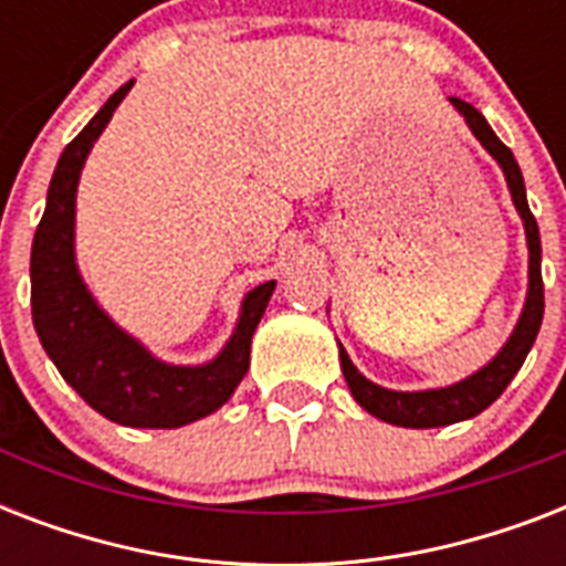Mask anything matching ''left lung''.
I'll list each match as a JSON object with an SVG mask.
<instances>
[{
	"label": "left lung",
	"instance_id": "left-lung-1",
	"mask_svg": "<svg viewBox=\"0 0 566 566\" xmlns=\"http://www.w3.org/2000/svg\"><path fill=\"white\" fill-rule=\"evenodd\" d=\"M452 105L458 114L467 119V126L475 135V140L493 155V161L500 164L509 181L511 199L514 208L523 217V229H526L528 243V293L523 314H520L517 326L511 332L509 344L502 346L496 358L491 364H484L482 370L473 376L461 378L449 387H434V390H387V387L376 385L367 376L358 373L349 355L340 344V370H344L346 385L353 390L355 402L361 405L364 411L378 417V420L390 422V426H405V429H438V426H452V422L470 420L475 413H482L488 405H493L502 396V390L511 385V378L517 376V370L526 361L528 349L535 344L541 323H544V279H541V231H537V220L528 211L526 202V185H523V172H520L514 155L500 137L493 135V128L488 126V119L464 99L452 96Z\"/></svg>",
	"mask_w": 566,
	"mask_h": 566
}]
</instances>
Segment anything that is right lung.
<instances>
[{
  "label": "right lung",
  "mask_w": 566,
  "mask_h": 566,
  "mask_svg": "<svg viewBox=\"0 0 566 566\" xmlns=\"http://www.w3.org/2000/svg\"><path fill=\"white\" fill-rule=\"evenodd\" d=\"M132 84H123L57 158L46 211L31 243V317L64 381L111 422L132 429H179L229 402L249 370V346L275 282L258 284L240 305L222 353L199 367L158 361L93 300L75 266V190L96 137Z\"/></svg>",
  "instance_id": "obj_1"
}]
</instances>
